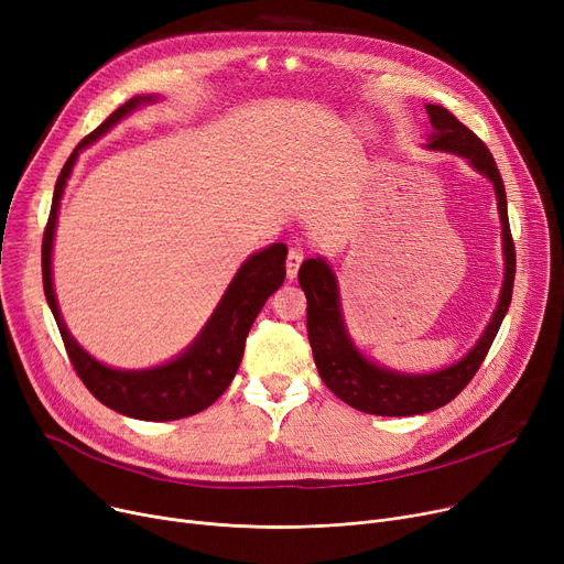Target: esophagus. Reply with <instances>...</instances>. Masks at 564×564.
Here are the masks:
<instances>
[{"instance_id": "obj_1", "label": "esophagus", "mask_w": 564, "mask_h": 564, "mask_svg": "<svg viewBox=\"0 0 564 564\" xmlns=\"http://www.w3.org/2000/svg\"><path fill=\"white\" fill-rule=\"evenodd\" d=\"M304 260V251L300 247H292L288 251V260H285V272H288V279H294L300 272V264Z\"/></svg>"}]
</instances>
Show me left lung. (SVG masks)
<instances>
[{"mask_svg":"<svg viewBox=\"0 0 564 564\" xmlns=\"http://www.w3.org/2000/svg\"><path fill=\"white\" fill-rule=\"evenodd\" d=\"M425 109L432 123V134L425 148L464 158L478 173L489 177L494 185L498 200V217L502 226L506 279H502L498 306L487 324V329L482 332L478 343L468 349V354H464L457 364L443 370L427 375H406L370 361L368 357H364V351L354 345L345 327L338 279L332 270V264L322 256L308 258L302 264L300 285L306 292L308 302L306 327L317 372L334 395H338L343 402L364 413H375V416H416V413L434 411L455 400L485 361L487 351L500 329V322L506 317L508 306L512 302L517 256L508 221L506 185H502L494 155L489 153V148L464 123H459L446 107L425 105Z\"/></svg>","mask_w":564,"mask_h":564,"instance_id":"left-lung-1","label":"left lung"}]
</instances>
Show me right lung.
<instances>
[{
	"label": "right lung",
	"instance_id": "right-lung-1",
	"mask_svg": "<svg viewBox=\"0 0 564 564\" xmlns=\"http://www.w3.org/2000/svg\"><path fill=\"white\" fill-rule=\"evenodd\" d=\"M155 100H160V96H134L126 105L118 107L102 126H98L91 134L77 143L62 173H58L52 196V210L43 235V290L50 311L56 319V327L62 332L68 359L79 379L84 381V387L105 406L123 413V416L162 423L194 416V413L217 402L230 387L237 368L242 364L245 343L251 332V324L256 322L264 302L270 300V294L276 292L285 279L288 247L283 242H274L249 256L232 276L221 302L217 304L210 319L205 322V327L194 338V343L185 351L177 354L175 359L162 366L145 370L109 368L94 359L73 338L62 317V311H58L52 283V245L58 219V205H62L66 183L84 148L98 141L141 105H151Z\"/></svg>",
	"mask_w": 564,
	"mask_h": 564
}]
</instances>
